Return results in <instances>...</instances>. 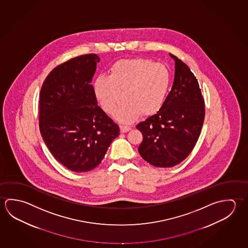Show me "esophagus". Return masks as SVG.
<instances>
[{
  "instance_id": "obj_1",
  "label": "esophagus",
  "mask_w": 248,
  "mask_h": 248,
  "mask_svg": "<svg viewBox=\"0 0 248 248\" xmlns=\"http://www.w3.org/2000/svg\"><path fill=\"white\" fill-rule=\"evenodd\" d=\"M130 130H131V128H130V126L120 125V130H121L122 133L127 132V131H129Z\"/></svg>"
}]
</instances>
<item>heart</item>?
Returning <instances> with one entry per match:
<instances>
[{"label": "heart", "instance_id": "obj_1", "mask_svg": "<svg viewBox=\"0 0 248 248\" xmlns=\"http://www.w3.org/2000/svg\"><path fill=\"white\" fill-rule=\"evenodd\" d=\"M171 75L166 66L136 58L115 62L109 78L100 76L93 83L94 94L106 113H115L120 92L125 104L115 114L122 124L136 121L143 113L151 116L163 107L169 92Z\"/></svg>", "mask_w": 248, "mask_h": 248}]
</instances>
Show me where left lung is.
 Here are the masks:
<instances>
[{"mask_svg": "<svg viewBox=\"0 0 248 248\" xmlns=\"http://www.w3.org/2000/svg\"><path fill=\"white\" fill-rule=\"evenodd\" d=\"M173 85L156 114L137 124L143 134L139 154L156 167H172L191 153L204 119V102L200 85L190 68L178 57Z\"/></svg>", "mask_w": 248, "mask_h": 248, "instance_id": "8db88e82", "label": "left lung"}]
</instances>
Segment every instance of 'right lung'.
<instances>
[{
    "instance_id": "add662e5",
    "label": "right lung",
    "mask_w": 248,
    "mask_h": 248,
    "mask_svg": "<svg viewBox=\"0 0 248 248\" xmlns=\"http://www.w3.org/2000/svg\"><path fill=\"white\" fill-rule=\"evenodd\" d=\"M96 54L75 57L56 67L40 92L39 127L53 156L66 168L83 172L96 168L119 126L97 105L92 83Z\"/></svg>"
}]
</instances>
